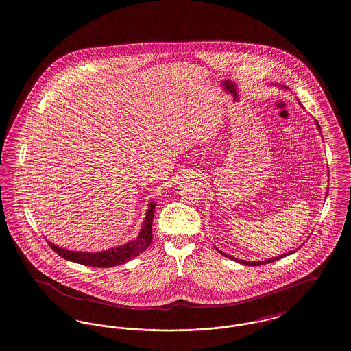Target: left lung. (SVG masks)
Listing matches in <instances>:
<instances>
[{
	"instance_id": "obj_1",
	"label": "left lung",
	"mask_w": 351,
	"mask_h": 351,
	"mask_svg": "<svg viewBox=\"0 0 351 351\" xmlns=\"http://www.w3.org/2000/svg\"><path fill=\"white\" fill-rule=\"evenodd\" d=\"M284 89H287L285 86H283ZM300 104V102H299ZM301 105V104H300ZM301 108H304L302 105H301ZM316 126H317L318 130L321 132V129H319V125H318L317 121H316ZM329 189V188H328ZM325 196H328V192H326V195ZM326 199V197H325ZM302 246V245H301ZM300 246V247H301ZM300 247H298V249H300ZM216 250L221 254V255H223V256H226V258H229V259H232V261H235V262H238V263H241V265H245V266H261V265H266V263H272V262H275V261H279V259H282L284 256H288V255H291V254H293V252H296V250L289 251V252H285V254H282V255H278V256H275V258H269V259H265V261H256V262H249V261H242V259H238V258H233L232 255H228V254H225V252H222L221 250H218L217 247H216Z\"/></svg>"
}]
</instances>
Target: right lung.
Here are the masks:
<instances>
[{
    "mask_svg": "<svg viewBox=\"0 0 351 351\" xmlns=\"http://www.w3.org/2000/svg\"><path fill=\"white\" fill-rule=\"evenodd\" d=\"M149 209L146 212V217L143 219L141 232L138 234V237L129 241L125 245L121 246H116L108 250L99 251V252H88V251H72L59 247L53 243L50 245L51 249L55 251L59 256L67 259L69 262H75L79 265H84V266H90V267H114V266H119L123 265L129 261H132L135 256H138L139 254H142L143 251L146 250L150 246L152 242V218H154V213H155V206L156 202L151 201L150 204L147 205Z\"/></svg>",
    "mask_w": 351,
    "mask_h": 351,
    "instance_id": "obj_1",
    "label": "right lung"
}]
</instances>
